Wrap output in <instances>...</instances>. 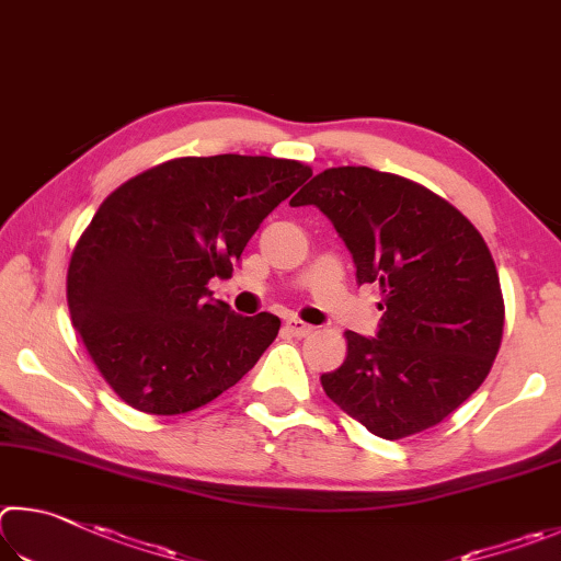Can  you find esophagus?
I'll return each mask as SVG.
<instances>
[{"instance_id": "esophagus-1", "label": "esophagus", "mask_w": 561, "mask_h": 561, "mask_svg": "<svg viewBox=\"0 0 561 561\" xmlns=\"http://www.w3.org/2000/svg\"><path fill=\"white\" fill-rule=\"evenodd\" d=\"M286 328H288L296 337H308L310 332L316 330L312 325H308V322H302V320H298V318H290V320L286 322Z\"/></svg>"}]
</instances>
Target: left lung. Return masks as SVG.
I'll list each match as a JSON object with an SVG mask.
<instances>
[{
  "label": "left lung",
  "instance_id": "left-lung-1",
  "mask_svg": "<svg viewBox=\"0 0 561 561\" xmlns=\"http://www.w3.org/2000/svg\"><path fill=\"white\" fill-rule=\"evenodd\" d=\"M293 206L316 204L379 283L377 337L345 332L347 357L322 389L379 438L444 421L483 385L503 340L505 302L483 236L426 186L369 167L312 176Z\"/></svg>",
  "mask_w": 561,
  "mask_h": 561
}]
</instances>
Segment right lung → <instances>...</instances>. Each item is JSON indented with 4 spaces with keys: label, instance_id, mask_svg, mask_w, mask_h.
Listing matches in <instances>:
<instances>
[{
    "label": "right lung",
    "instance_id": "1",
    "mask_svg": "<svg viewBox=\"0 0 561 561\" xmlns=\"http://www.w3.org/2000/svg\"><path fill=\"white\" fill-rule=\"evenodd\" d=\"M312 174L296 160L180 157L107 196L66 278L71 322L125 404L157 416L199 409L233 387L280 330L211 296L261 221Z\"/></svg>",
    "mask_w": 561,
    "mask_h": 561
}]
</instances>
